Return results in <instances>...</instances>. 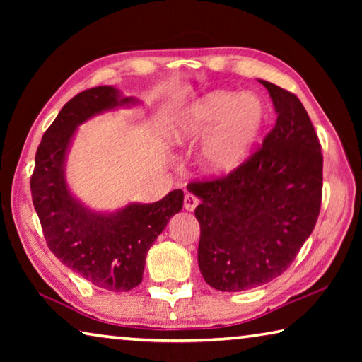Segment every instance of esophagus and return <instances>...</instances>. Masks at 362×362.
<instances>
[{
    "instance_id": "1",
    "label": "esophagus",
    "mask_w": 362,
    "mask_h": 362,
    "mask_svg": "<svg viewBox=\"0 0 362 362\" xmlns=\"http://www.w3.org/2000/svg\"><path fill=\"white\" fill-rule=\"evenodd\" d=\"M199 204V201H198V198H194L193 194H185V199H183V207H185L187 211H189V212H193L194 209H196V206Z\"/></svg>"
}]
</instances>
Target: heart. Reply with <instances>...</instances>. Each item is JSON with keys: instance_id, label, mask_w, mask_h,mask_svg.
<instances>
[{"instance_id": "1", "label": "heart", "mask_w": 362, "mask_h": 362, "mask_svg": "<svg viewBox=\"0 0 362 362\" xmlns=\"http://www.w3.org/2000/svg\"><path fill=\"white\" fill-rule=\"evenodd\" d=\"M267 119L257 94L214 90L183 110L169 131L177 146L199 145L198 163L209 174H230L252 153Z\"/></svg>"}]
</instances>
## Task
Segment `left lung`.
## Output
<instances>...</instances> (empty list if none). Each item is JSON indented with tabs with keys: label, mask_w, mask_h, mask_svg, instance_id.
<instances>
[{
	"label": "left lung",
	"mask_w": 362,
	"mask_h": 362,
	"mask_svg": "<svg viewBox=\"0 0 362 362\" xmlns=\"http://www.w3.org/2000/svg\"><path fill=\"white\" fill-rule=\"evenodd\" d=\"M276 124L262 148L225 179L189 183L201 201L198 265L222 292L249 291L283 274L313 231L321 207V145L302 102L263 81Z\"/></svg>",
	"instance_id": "obj_1"
}]
</instances>
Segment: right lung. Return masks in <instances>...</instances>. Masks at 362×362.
<instances>
[{
    "label": "right lung",
    "mask_w": 362,
    "mask_h": 362,
    "mask_svg": "<svg viewBox=\"0 0 362 362\" xmlns=\"http://www.w3.org/2000/svg\"><path fill=\"white\" fill-rule=\"evenodd\" d=\"M142 105L115 86L79 93L60 110L41 139L30 182L35 211L52 254L89 283L127 292L142 283L145 259L169 220L182 211L183 192L174 189L156 203H127L95 211L71 192L66 158L78 127L97 115Z\"/></svg>",
    "instance_id": "add662e5"
}]
</instances>
